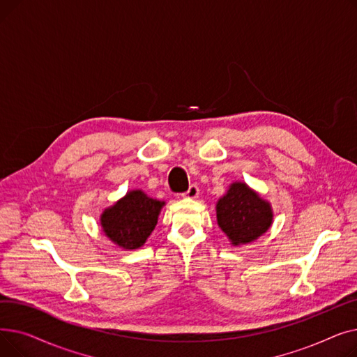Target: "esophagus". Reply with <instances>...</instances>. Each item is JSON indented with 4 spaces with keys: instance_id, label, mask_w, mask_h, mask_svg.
<instances>
[{
    "instance_id": "1",
    "label": "esophagus",
    "mask_w": 357,
    "mask_h": 357,
    "mask_svg": "<svg viewBox=\"0 0 357 357\" xmlns=\"http://www.w3.org/2000/svg\"><path fill=\"white\" fill-rule=\"evenodd\" d=\"M198 195H199V188H198L197 185H191L190 188H188V191L183 194L185 198H190V199H195Z\"/></svg>"
}]
</instances>
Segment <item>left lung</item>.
I'll use <instances>...</instances> for the list:
<instances>
[{
	"instance_id": "1",
	"label": "left lung",
	"mask_w": 357,
	"mask_h": 357,
	"mask_svg": "<svg viewBox=\"0 0 357 357\" xmlns=\"http://www.w3.org/2000/svg\"><path fill=\"white\" fill-rule=\"evenodd\" d=\"M217 224L233 246H243L264 236L273 222L269 201L246 182L230 183L227 192L215 204Z\"/></svg>"
}]
</instances>
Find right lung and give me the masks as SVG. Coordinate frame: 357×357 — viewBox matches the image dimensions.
Here are the masks:
<instances>
[{
    "label": "right lung",
    "mask_w": 357,
    "mask_h": 357,
    "mask_svg": "<svg viewBox=\"0 0 357 357\" xmlns=\"http://www.w3.org/2000/svg\"><path fill=\"white\" fill-rule=\"evenodd\" d=\"M163 205V201L147 197L142 190H131L102 211V233L120 249H140L155 230Z\"/></svg>",
    "instance_id": "1"
}]
</instances>
